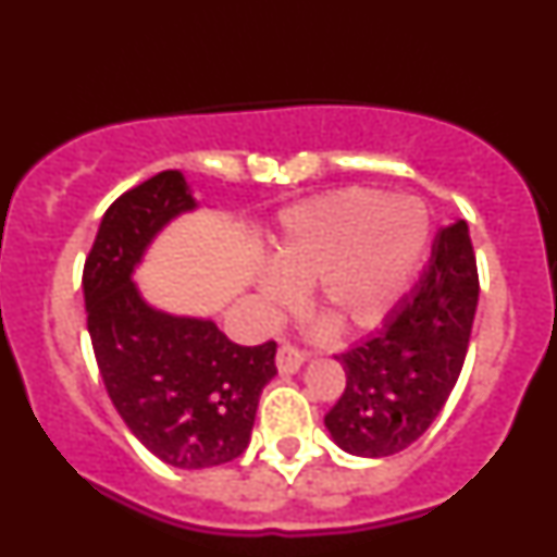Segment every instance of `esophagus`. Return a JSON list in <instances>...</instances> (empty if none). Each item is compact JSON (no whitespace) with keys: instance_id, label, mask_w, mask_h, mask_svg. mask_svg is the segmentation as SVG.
<instances>
[{"instance_id":"obj_1","label":"esophagus","mask_w":557,"mask_h":557,"mask_svg":"<svg viewBox=\"0 0 557 557\" xmlns=\"http://www.w3.org/2000/svg\"><path fill=\"white\" fill-rule=\"evenodd\" d=\"M275 362H277L280 372H287L289 375V372H297L301 368V362H305V352L297 350L295 346H289V343H285V346H280Z\"/></svg>"}]
</instances>
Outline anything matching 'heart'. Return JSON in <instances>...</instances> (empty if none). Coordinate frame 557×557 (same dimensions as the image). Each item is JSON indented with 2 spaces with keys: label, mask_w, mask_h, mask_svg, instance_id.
Segmentation results:
<instances>
[{
  "label": "heart",
  "mask_w": 557,
  "mask_h": 557,
  "mask_svg": "<svg viewBox=\"0 0 557 557\" xmlns=\"http://www.w3.org/2000/svg\"><path fill=\"white\" fill-rule=\"evenodd\" d=\"M429 244L423 201L372 187L326 191L285 211L258 295L270 311H287L299 301L295 287L313 282V307L341 333L372 331L399 307Z\"/></svg>",
  "instance_id": "b5f03b06"
}]
</instances>
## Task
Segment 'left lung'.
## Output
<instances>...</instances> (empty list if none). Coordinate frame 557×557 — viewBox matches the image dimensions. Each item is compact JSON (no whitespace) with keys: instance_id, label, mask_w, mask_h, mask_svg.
<instances>
[{"instance_id":"left-lung-1","label":"left lung","mask_w":557,"mask_h":557,"mask_svg":"<svg viewBox=\"0 0 557 557\" xmlns=\"http://www.w3.org/2000/svg\"><path fill=\"white\" fill-rule=\"evenodd\" d=\"M478 297V262L460 219L438 231L429 270L377 336L336 356L346 392L323 423L338 448L384 458L426 433L460 377Z\"/></svg>"}]
</instances>
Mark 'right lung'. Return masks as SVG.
Wrapping results in <instances>:
<instances>
[{
    "mask_svg": "<svg viewBox=\"0 0 557 557\" xmlns=\"http://www.w3.org/2000/svg\"><path fill=\"white\" fill-rule=\"evenodd\" d=\"M197 201L180 170L128 189L107 209L83 272L87 331L111 401L168 465L214 468L248 448L277 343L238 346L211 319L177 317L140 297L134 272L170 221Z\"/></svg>",
    "mask_w": 557,
    "mask_h": 557,
    "instance_id": "1",
    "label": "right lung"
}]
</instances>
